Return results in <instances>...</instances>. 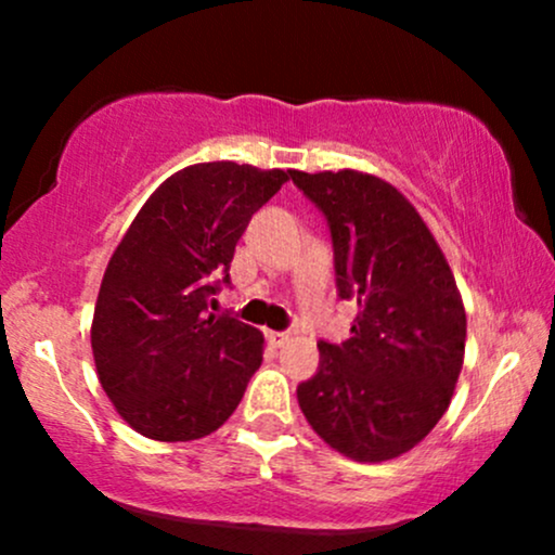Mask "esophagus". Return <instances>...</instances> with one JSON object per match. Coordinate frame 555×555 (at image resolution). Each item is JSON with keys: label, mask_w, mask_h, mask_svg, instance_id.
<instances>
[{"label": "esophagus", "mask_w": 555, "mask_h": 555, "mask_svg": "<svg viewBox=\"0 0 555 555\" xmlns=\"http://www.w3.org/2000/svg\"><path fill=\"white\" fill-rule=\"evenodd\" d=\"M266 339H269L273 347H284V344L289 341V334H282V331H266Z\"/></svg>", "instance_id": "esophagus-1"}]
</instances>
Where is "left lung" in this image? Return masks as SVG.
<instances>
[{
  "instance_id": "obj_1",
  "label": "left lung",
  "mask_w": 555,
  "mask_h": 555,
  "mask_svg": "<svg viewBox=\"0 0 555 555\" xmlns=\"http://www.w3.org/2000/svg\"><path fill=\"white\" fill-rule=\"evenodd\" d=\"M289 177L328 219L339 297L360 308L347 341L318 344L299 410L347 460H397L436 428L460 380L467 313L454 273L391 182L358 169Z\"/></svg>"
}]
</instances>
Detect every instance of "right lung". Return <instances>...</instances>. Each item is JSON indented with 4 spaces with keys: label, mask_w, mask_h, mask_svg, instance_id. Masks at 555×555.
Returning <instances> with one entry per match:
<instances>
[{
    "label": "right lung",
    "mask_w": 555,
    "mask_h": 555,
    "mask_svg": "<svg viewBox=\"0 0 555 555\" xmlns=\"http://www.w3.org/2000/svg\"><path fill=\"white\" fill-rule=\"evenodd\" d=\"M284 169L193 164L143 203L101 279L91 347L119 417L154 441L211 436L263 362V334L208 313L253 214Z\"/></svg>",
    "instance_id": "add662e5"
}]
</instances>
